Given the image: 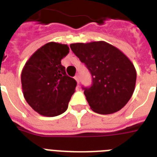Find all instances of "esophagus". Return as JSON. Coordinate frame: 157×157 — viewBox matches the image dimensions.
I'll return each instance as SVG.
<instances>
[{"mask_svg":"<svg viewBox=\"0 0 157 157\" xmlns=\"http://www.w3.org/2000/svg\"><path fill=\"white\" fill-rule=\"evenodd\" d=\"M74 78H75V80L76 81V82H77V85H78V86H79V84H80V77H79V76L78 75H76V76H75Z\"/></svg>","mask_w":157,"mask_h":157,"instance_id":"1","label":"esophagus"}]
</instances>
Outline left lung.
Returning <instances> with one entry per match:
<instances>
[{
    "label": "left lung",
    "instance_id": "left-lung-1",
    "mask_svg": "<svg viewBox=\"0 0 157 157\" xmlns=\"http://www.w3.org/2000/svg\"><path fill=\"white\" fill-rule=\"evenodd\" d=\"M70 47L93 78L90 87H83L91 109L99 114H112L124 107L133 95L137 77L129 58L102 40L75 43Z\"/></svg>",
    "mask_w": 157,
    "mask_h": 157
}]
</instances>
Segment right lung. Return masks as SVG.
<instances>
[{"label": "right lung", "mask_w": 157, "mask_h": 157, "mask_svg": "<svg viewBox=\"0 0 157 157\" xmlns=\"http://www.w3.org/2000/svg\"><path fill=\"white\" fill-rule=\"evenodd\" d=\"M67 45L49 42L29 58L21 73L24 98L35 112L45 117L63 113L75 92L76 81L66 74L61 60Z\"/></svg>", "instance_id": "right-lung-1"}]
</instances>
